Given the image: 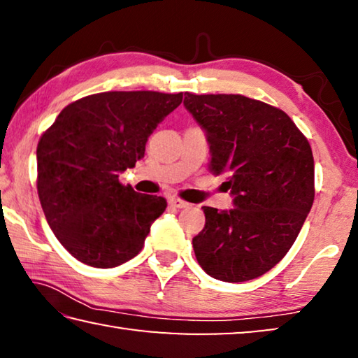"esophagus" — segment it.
<instances>
[{"instance_id": "34e87169", "label": "esophagus", "mask_w": 358, "mask_h": 358, "mask_svg": "<svg viewBox=\"0 0 358 358\" xmlns=\"http://www.w3.org/2000/svg\"><path fill=\"white\" fill-rule=\"evenodd\" d=\"M169 203H171L173 208H186L187 205H189L187 202L181 201V199H178V197H172V199H169Z\"/></svg>"}]
</instances>
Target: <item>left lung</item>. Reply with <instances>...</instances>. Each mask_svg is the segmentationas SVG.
Listing matches in <instances>:
<instances>
[{"label":"left lung","mask_w":358,"mask_h":358,"mask_svg":"<svg viewBox=\"0 0 358 358\" xmlns=\"http://www.w3.org/2000/svg\"><path fill=\"white\" fill-rule=\"evenodd\" d=\"M183 104L234 203L203 207L205 227L192 238L197 262L226 282L262 276L286 256L313 207L310 143L280 108L246 96L185 93Z\"/></svg>","instance_id":"left-lung-1"}]
</instances>
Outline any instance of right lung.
Listing matches in <instances>:
<instances>
[{
	"label": "right lung",
	"mask_w": 358,
	"mask_h": 358,
	"mask_svg": "<svg viewBox=\"0 0 358 358\" xmlns=\"http://www.w3.org/2000/svg\"><path fill=\"white\" fill-rule=\"evenodd\" d=\"M183 93L107 92L64 107L38 143V194L47 222L66 250L96 268L141 252L166 199L118 181L136 166L157 124Z\"/></svg>",
	"instance_id": "obj_1"
}]
</instances>
